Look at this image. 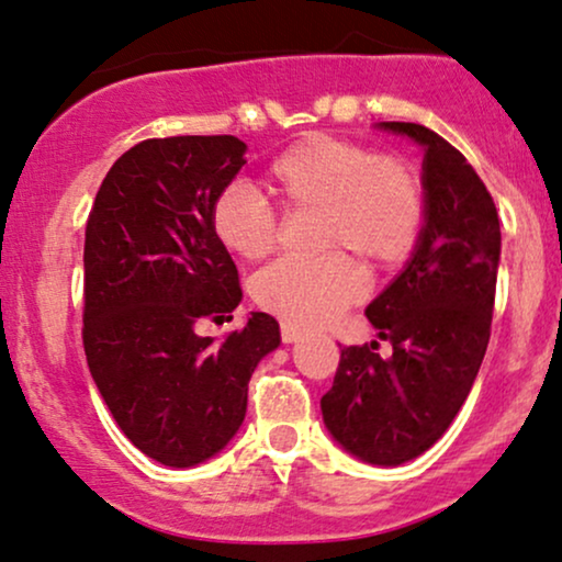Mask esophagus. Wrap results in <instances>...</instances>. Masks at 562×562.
I'll return each instance as SVG.
<instances>
[{"label": "esophagus", "mask_w": 562, "mask_h": 562, "mask_svg": "<svg viewBox=\"0 0 562 562\" xmlns=\"http://www.w3.org/2000/svg\"><path fill=\"white\" fill-rule=\"evenodd\" d=\"M280 335H282V342H295V340H301V329L295 327V324H288V322H282L280 324Z\"/></svg>", "instance_id": "1"}]
</instances>
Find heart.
Wrapping results in <instances>:
<instances>
[{"label": "heart", "mask_w": 562, "mask_h": 562, "mask_svg": "<svg viewBox=\"0 0 562 562\" xmlns=\"http://www.w3.org/2000/svg\"><path fill=\"white\" fill-rule=\"evenodd\" d=\"M267 186L290 214L319 212L314 261H277L256 274L254 299L295 327H322L363 295V274L401 267L427 225V186L401 154L361 140L311 133L277 154ZM212 229L227 251L267 259L282 235L277 209L248 188L229 186L212 204Z\"/></svg>", "instance_id": "obj_1"}]
</instances>
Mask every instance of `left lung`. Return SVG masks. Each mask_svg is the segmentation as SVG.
Here are the masks:
<instances>
[{
  "instance_id": "obj_1",
  "label": "left lung",
  "mask_w": 562,
  "mask_h": 562,
  "mask_svg": "<svg viewBox=\"0 0 562 562\" xmlns=\"http://www.w3.org/2000/svg\"><path fill=\"white\" fill-rule=\"evenodd\" d=\"M382 127L424 146L427 225L408 267L367 308L392 356L376 342L342 348L322 416L356 458L397 465L445 435L474 387L492 333L499 220L482 178L442 135L418 123Z\"/></svg>"
}]
</instances>
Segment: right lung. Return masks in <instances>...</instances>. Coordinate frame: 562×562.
I'll return each mask as SVG.
<instances>
[{
  "label": "right lung",
  "instance_id": "add662e5",
  "mask_svg": "<svg viewBox=\"0 0 562 562\" xmlns=\"http://www.w3.org/2000/svg\"><path fill=\"white\" fill-rule=\"evenodd\" d=\"M235 135H170L112 165L86 222L83 350L125 437L188 469L233 439L256 363L280 346L256 314L222 340L195 324L233 319L238 269L212 229L214 199L246 165Z\"/></svg>",
  "mask_w": 562,
  "mask_h": 562
}]
</instances>
